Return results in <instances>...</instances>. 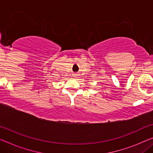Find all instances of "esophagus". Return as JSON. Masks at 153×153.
Returning a JSON list of instances; mask_svg holds the SVG:
<instances>
[{"instance_id":"obj_1","label":"esophagus","mask_w":153,"mask_h":153,"mask_svg":"<svg viewBox=\"0 0 153 153\" xmlns=\"http://www.w3.org/2000/svg\"><path fill=\"white\" fill-rule=\"evenodd\" d=\"M73 76H74V78H75V79L78 78V74H74Z\"/></svg>"}]
</instances>
